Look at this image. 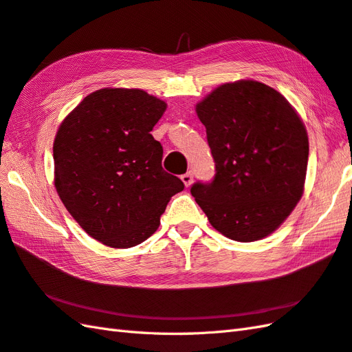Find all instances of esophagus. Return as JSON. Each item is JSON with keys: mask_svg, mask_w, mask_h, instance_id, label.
Listing matches in <instances>:
<instances>
[{"mask_svg": "<svg viewBox=\"0 0 352 352\" xmlns=\"http://www.w3.org/2000/svg\"><path fill=\"white\" fill-rule=\"evenodd\" d=\"M181 179H182V182H184V185H185L186 188H190V186H191V184H192V181H194V177H192V173H191V171H188V173L182 175V176H181Z\"/></svg>", "mask_w": 352, "mask_h": 352, "instance_id": "obj_1", "label": "esophagus"}]
</instances>
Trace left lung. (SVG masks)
<instances>
[{"label":"left lung","instance_id":"left-lung-1","mask_svg":"<svg viewBox=\"0 0 352 352\" xmlns=\"http://www.w3.org/2000/svg\"><path fill=\"white\" fill-rule=\"evenodd\" d=\"M217 173L191 194L210 226L236 242L278 230L305 191L309 139L297 110L261 82H227L195 104Z\"/></svg>","mask_w":352,"mask_h":352}]
</instances>
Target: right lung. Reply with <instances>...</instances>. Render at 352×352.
I'll list each match as a JSON object with an SVG mask.
<instances>
[{"label": "right lung", "instance_id": "obj_1", "mask_svg": "<svg viewBox=\"0 0 352 352\" xmlns=\"http://www.w3.org/2000/svg\"><path fill=\"white\" fill-rule=\"evenodd\" d=\"M167 102L143 89L91 92L59 125L54 182L65 209L102 245L126 250L151 237L181 179L161 166L151 131Z\"/></svg>", "mask_w": 352, "mask_h": 352}]
</instances>
